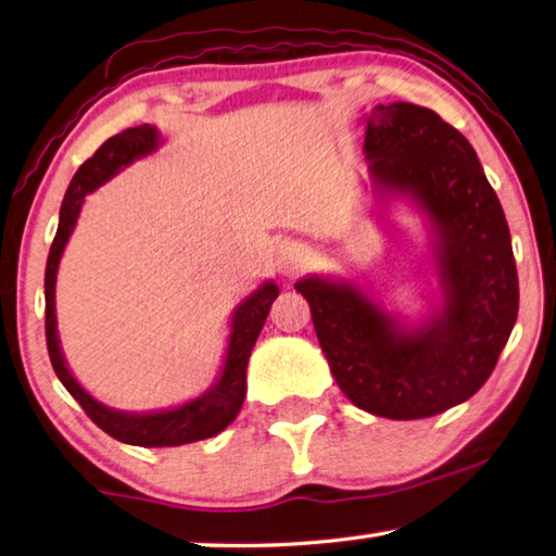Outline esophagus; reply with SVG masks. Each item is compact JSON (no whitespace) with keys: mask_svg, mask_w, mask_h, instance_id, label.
Here are the masks:
<instances>
[{"mask_svg":"<svg viewBox=\"0 0 556 556\" xmlns=\"http://www.w3.org/2000/svg\"><path fill=\"white\" fill-rule=\"evenodd\" d=\"M275 267L281 277H296L308 267V252L296 242L279 244L275 252Z\"/></svg>","mask_w":556,"mask_h":556,"instance_id":"obj_1","label":"esophagus"}]
</instances>
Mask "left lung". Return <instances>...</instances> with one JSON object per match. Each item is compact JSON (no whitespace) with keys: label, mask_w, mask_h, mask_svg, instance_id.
Wrapping results in <instances>:
<instances>
[{"label":"left lung","mask_w":556,"mask_h":556,"mask_svg":"<svg viewBox=\"0 0 556 556\" xmlns=\"http://www.w3.org/2000/svg\"><path fill=\"white\" fill-rule=\"evenodd\" d=\"M363 152L375 199H404L427 218L441 304L404 324L351 279L304 277L294 289L355 407L434 417L483 388L510 338L520 304L510 230L473 147L434 110L378 105Z\"/></svg>","instance_id":"obj_1"}]
</instances>
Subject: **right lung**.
Returning a JSON list of instances; mask_svg holds the SVG:
<instances>
[{
    "label": "right lung",
    "instance_id": "add662e5",
    "mask_svg": "<svg viewBox=\"0 0 556 556\" xmlns=\"http://www.w3.org/2000/svg\"><path fill=\"white\" fill-rule=\"evenodd\" d=\"M162 144V135L152 125H139L119 131L110 137L96 154H92L78 172L65 191L59 215V230L46 262V345H49L51 365L63 388L68 390L88 417L96 425L108 431L112 439L131 446H181L191 441H201L220 434V431L238 417V412L248 392V361L255 345L257 336L265 326L271 301L279 296V287L275 281H265L260 289L242 301L235 308L228 348H225V361L218 380H215L201 397H195L186 404H178L172 409L159 412H122L112 409L108 404L98 402L83 384L73 378L61 351L59 328H55V275L63 257L65 244L73 235L75 223L83 208L86 195L96 191L102 184H108L112 176H117L122 168L135 164L137 159H144L156 152Z\"/></svg>",
    "mask_w": 556,
    "mask_h": 556
}]
</instances>
